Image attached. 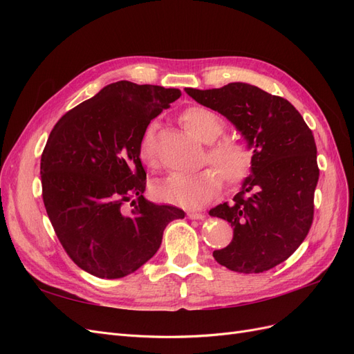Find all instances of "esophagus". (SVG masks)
Segmentation results:
<instances>
[{
  "label": "esophagus",
  "mask_w": 354,
  "mask_h": 354,
  "mask_svg": "<svg viewBox=\"0 0 354 354\" xmlns=\"http://www.w3.org/2000/svg\"><path fill=\"white\" fill-rule=\"evenodd\" d=\"M187 217H189L190 220H203V218H205V216H203L202 212H194V211L187 212Z\"/></svg>",
  "instance_id": "34e87169"
}]
</instances>
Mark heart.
<instances>
[{
  "label": "heart",
  "mask_w": 354,
  "mask_h": 354,
  "mask_svg": "<svg viewBox=\"0 0 354 354\" xmlns=\"http://www.w3.org/2000/svg\"><path fill=\"white\" fill-rule=\"evenodd\" d=\"M187 131L203 143H212L224 131L223 118L209 108L194 106L181 115ZM140 158L151 160L153 156V125L146 130L140 143ZM208 160L217 167L227 183L236 185L251 173L254 155L251 147L234 138H223L208 149ZM216 169V170H217ZM215 168H205L194 174L174 173L153 187L158 201L181 208H201L221 189V176Z\"/></svg>",
  "instance_id": "b5f03b06"
}]
</instances>
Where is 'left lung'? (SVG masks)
<instances>
[{"instance_id":"8db88e82","label":"left lung","mask_w":354,"mask_h":354,"mask_svg":"<svg viewBox=\"0 0 354 354\" xmlns=\"http://www.w3.org/2000/svg\"><path fill=\"white\" fill-rule=\"evenodd\" d=\"M186 93L226 116L254 155L233 201L209 209L233 227L232 242L214 259L238 273L270 270L294 254L312 226L319 180L313 133L288 100L251 84Z\"/></svg>"}]
</instances>
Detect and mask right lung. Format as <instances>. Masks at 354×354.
Here are the masks:
<instances>
[{
  "label": "right lung",
  "instance_id": "right-lung-1",
  "mask_svg": "<svg viewBox=\"0 0 354 354\" xmlns=\"http://www.w3.org/2000/svg\"><path fill=\"white\" fill-rule=\"evenodd\" d=\"M178 88L118 81L63 115L41 156L42 199L72 261L102 279H118L152 259L169 221L185 211L143 194L140 143L151 120ZM131 201L128 212L124 203Z\"/></svg>",
  "mask_w": 354,
  "mask_h": 354
}]
</instances>
